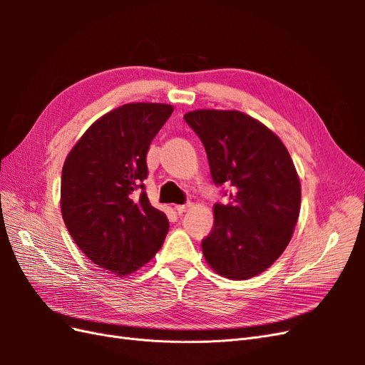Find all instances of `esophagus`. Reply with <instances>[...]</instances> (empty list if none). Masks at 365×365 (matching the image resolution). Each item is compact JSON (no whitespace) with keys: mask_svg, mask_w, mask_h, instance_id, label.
<instances>
[{"mask_svg":"<svg viewBox=\"0 0 365 365\" xmlns=\"http://www.w3.org/2000/svg\"><path fill=\"white\" fill-rule=\"evenodd\" d=\"M189 207H190V204H182V205H175V210H176V213H185L187 210H189Z\"/></svg>","mask_w":365,"mask_h":365,"instance_id":"34e87169","label":"esophagus"}]
</instances>
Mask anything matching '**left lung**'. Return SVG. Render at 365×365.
<instances>
[{
	"label": "left lung",
	"mask_w": 365,
	"mask_h": 365,
	"mask_svg": "<svg viewBox=\"0 0 365 365\" xmlns=\"http://www.w3.org/2000/svg\"><path fill=\"white\" fill-rule=\"evenodd\" d=\"M184 120L202 141L213 182L231 189V201L213 207L204 257L227 279L254 277L282 256L300 215L292 158L271 129L240 111L197 109Z\"/></svg>",
	"instance_id": "1"
}]
</instances>
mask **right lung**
<instances>
[{"instance_id": "right-lung-1", "label": "right lung", "mask_w": 365, "mask_h": 365, "mask_svg": "<svg viewBox=\"0 0 365 365\" xmlns=\"http://www.w3.org/2000/svg\"><path fill=\"white\" fill-rule=\"evenodd\" d=\"M172 113L165 103L113 109L86 129L63 163V222L88 259L117 275L145 267L169 231L143 181L148 149Z\"/></svg>"}]
</instances>
